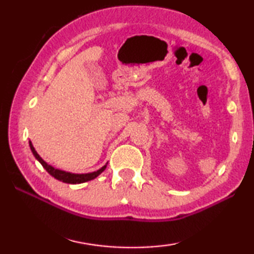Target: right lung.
<instances>
[{"label": "right lung", "instance_id": "obj_1", "mask_svg": "<svg viewBox=\"0 0 254 254\" xmlns=\"http://www.w3.org/2000/svg\"><path fill=\"white\" fill-rule=\"evenodd\" d=\"M29 144H30V149H31V151L33 153V156L36 157V159L38 161H39L42 167L48 171V173L55 177L56 179L60 180V182L63 183H67V184H81V183H85V182H88V180H92L94 178H96L98 175L102 174L103 171L105 170L106 166L102 167L101 169H98L97 171H94V173L91 174H71V173H67V171H63V170H59V169H56L54 168L53 166H50L47 163L46 161L42 160V158L39 156V154L37 153L36 150H34L33 145L31 143V141H29Z\"/></svg>", "mask_w": 254, "mask_h": 254}]
</instances>
